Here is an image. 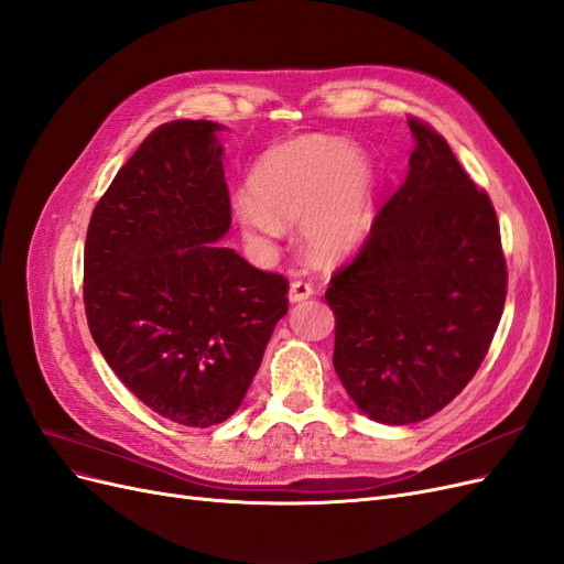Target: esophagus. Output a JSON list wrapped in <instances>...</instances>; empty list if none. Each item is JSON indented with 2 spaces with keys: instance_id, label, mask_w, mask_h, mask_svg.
Instances as JSON below:
<instances>
[{
  "instance_id": "obj_1",
  "label": "esophagus",
  "mask_w": 564,
  "mask_h": 564,
  "mask_svg": "<svg viewBox=\"0 0 564 564\" xmlns=\"http://www.w3.org/2000/svg\"><path fill=\"white\" fill-rule=\"evenodd\" d=\"M313 296V286L308 282L303 280H294L292 284H289V301L292 303H301L305 299Z\"/></svg>"
}]
</instances>
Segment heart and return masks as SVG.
Instances as JSON below:
<instances>
[{"label": "heart", "instance_id": "b5f03b06", "mask_svg": "<svg viewBox=\"0 0 564 564\" xmlns=\"http://www.w3.org/2000/svg\"><path fill=\"white\" fill-rule=\"evenodd\" d=\"M235 216L253 245H270L282 224H301L317 259H340L365 242L371 226L373 172L362 150L329 133H305L272 145L256 162Z\"/></svg>", "mask_w": 564, "mask_h": 564}]
</instances>
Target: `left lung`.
<instances>
[{
  "instance_id": "1",
  "label": "left lung",
  "mask_w": 564,
  "mask_h": 564,
  "mask_svg": "<svg viewBox=\"0 0 564 564\" xmlns=\"http://www.w3.org/2000/svg\"><path fill=\"white\" fill-rule=\"evenodd\" d=\"M414 150L365 247L327 289L334 369L371 421L406 425L449 404L485 360L506 303L497 212L437 131Z\"/></svg>"
}]
</instances>
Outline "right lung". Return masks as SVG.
<instances>
[{
    "label": "right lung",
    "instance_id": "obj_1",
    "mask_svg": "<svg viewBox=\"0 0 564 564\" xmlns=\"http://www.w3.org/2000/svg\"><path fill=\"white\" fill-rule=\"evenodd\" d=\"M224 127H158L96 204L84 247V308L98 350L160 416L209 429L242 404L286 280L220 245L230 230Z\"/></svg>",
    "mask_w": 564,
    "mask_h": 564
}]
</instances>
